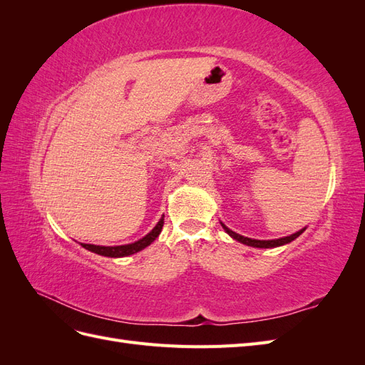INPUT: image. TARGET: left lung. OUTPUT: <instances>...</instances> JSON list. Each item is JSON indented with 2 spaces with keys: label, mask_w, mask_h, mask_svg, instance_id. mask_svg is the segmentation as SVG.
<instances>
[{
  "label": "left lung",
  "mask_w": 365,
  "mask_h": 365,
  "mask_svg": "<svg viewBox=\"0 0 365 365\" xmlns=\"http://www.w3.org/2000/svg\"><path fill=\"white\" fill-rule=\"evenodd\" d=\"M220 225H222V228L227 231V233L233 237L235 240H239L240 244H245V245H248V247H254V248H275V247H282V245H286V244H289V242H292L294 239H297L298 236H300L303 231L306 230V228H303V230H300V231H297V233H294V235H291V236H286V237H280V239H272V240H257V239H250V237H245V236H240V235H237V233H235L233 230H230L228 227H225L222 222H220Z\"/></svg>",
  "instance_id": "left-lung-1"
}]
</instances>
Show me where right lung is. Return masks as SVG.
<instances>
[{
	"mask_svg": "<svg viewBox=\"0 0 365 365\" xmlns=\"http://www.w3.org/2000/svg\"><path fill=\"white\" fill-rule=\"evenodd\" d=\"M164 225V216L158 220V224L153 227V230L150 233H148L145 237H141L140 240L134 242V244H128V245H118V247H102V245H91V244H81L85 250L101 254V256L105 257H126L130 256V254H135L141 250H145L146 247H149L153 240H155Z\"/></svg>",
	"mask_w": 365,
	"mask_h": 365,
	"instance_id": "add662e5",
	"label": "right lung"
}]
</instances>
